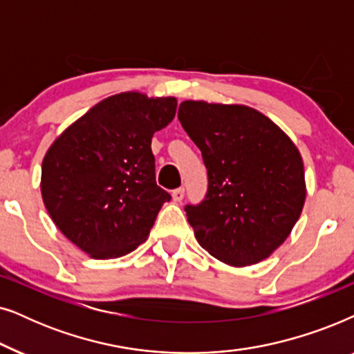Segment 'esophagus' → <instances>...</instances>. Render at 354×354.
I'll list each match as a JSON object with an SVG mask.
<instances>
[{
	"label": "esophagus",
	"mask_w": 354,
	"mask_h": 354,
	"mask_svg": "<svg viewBox=\"0 0 354 354\" xmlns=\"http://www.w3.org/2000/svg\"><path fill=\"white\" fill-rule=\"evenodd\" d=\"M171 196L174 202H181L185 199V187H178V189H174Z\"/></svg>",
	"instance_id": "esophagus-1"
}]
</instances>
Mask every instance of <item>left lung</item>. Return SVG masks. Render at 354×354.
<instances>
[{
    "label": "left lung",
    "instance_id": "obj_1",
    "mask_svg": "<svg viewBox=\"0 0 354 354\" xmlns=\"http://www.w3.org/2000/svg\"><path fill=\"white\" fill-rule=\"evenodd\" d=\"M178 120L201 149L209 176L204 201L185 207L196 239L228 266L267 259L303 210L299 150L275 122L244 105L186 100Z\"/></svg>",
    "mask_w": 354,
    "mask_h": 354
}]
</instances>
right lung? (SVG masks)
<instances>
[{
    "label": "right lung",
    "mask_w": 354,
    "mask_h": 354,
    "mask_svg": "<svg viewBox=\"0 0 354 354\" xmlns=\"http://www.w3.org/2000/svg\"><path fill=\"white\" fill-rule=\"evenodd\" d=\"M176 106L174 97L116 93L73 122L46 152L44 204L59 232L91 257L133 252L171 199L155 181L150 144Z\"/></svg>",
    "instance_id": "right-lung-1"
}]
</instances>
